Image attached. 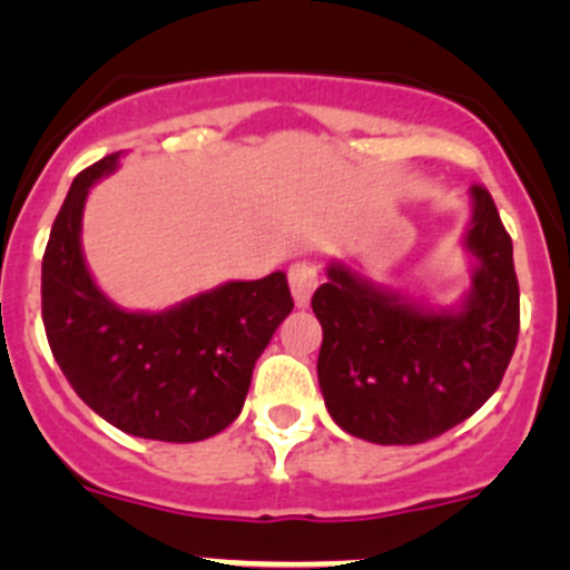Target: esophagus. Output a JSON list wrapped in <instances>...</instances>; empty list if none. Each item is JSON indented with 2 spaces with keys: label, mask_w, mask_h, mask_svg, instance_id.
Listing matches in <instances>:
<instances>
[{
  "label": "esophagus",
  "mask_w": 570,
  "mask_h": 570,
  "mask_svg": "<svg viewBox=\"0 0 570 570\" xmlns=\"http://www.w3.org/2000/svg\"><path fill=\"white\" fill-rule=\"evenodd\" d=\"M317 267L312 262H297L289 267V289L292 297H295L297 308H306L308 301H312L314 289H317Z\"/></svg>",
  "instance_id": "obj_1"
}]
</instances>
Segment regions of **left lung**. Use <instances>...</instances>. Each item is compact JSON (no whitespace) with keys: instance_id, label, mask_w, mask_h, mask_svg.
<instances>
[{"instance_id":"1","label":"left lung","mask_w":570,"mask_h":570,"mask_svg":"<svg viewBox=\"0 0 570 570\" xmlns=\"http://www.w3.org/2000/svg\"><path fill=\"white\" fill-rule=\"evenodd\" d=\"M461 239L471 286L433 308L327 264L312 308L322 325L320 392L344 433L372 444H422L446 433L499 389L519 342L513 243L485 187H471Z\"/></svg>"}]
</instances>
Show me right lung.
Here are the masks:
<instances>
[{"label": "right lung", "instance_id": "add662e5", "mask_svg": "<svg viewBox=\"0 0 570 570\" xmlns=\"http://www.w3.org/2000/svg\"><path fill=\"white\" fill-rule=\"evenodd\" d=\"M120 151L73 178L40 269L43 325L62 375L101 419L137 439L189 444L226 430L253 366L292 312L286 273L226 281L163 312H129L90 275L82 215Z\"/></svg>", "mask_w": 570, "mask_h": 570}]
</instances>
